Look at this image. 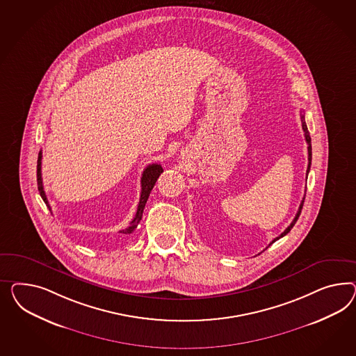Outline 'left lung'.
<instances>
[{"mask_svg":"<svg viewBox=\"0 0 356 356\" xmlns=\"http://www.w3.org/2000/svg\"><path fill=\"white\" fill-rule=\"evenodd\" d=\"M300 120H302V128H303V131H305V137H306V143H307V149H308V167H307V175L309 172V167H311V159H312V147H311V137H309V132H308L307 124H306V122H305V114H303V111H302V115H300ZM303 202H305V200L300 202V206H299L298 212H297V215H296V218H294V220L291 221V224L289 225L288 228L285 229V231L282 232L281 234H280L279 237H276L275 240L272 241L269 245H272L273 242H276V241L280 240L281 237H284V236H286L289 232L291 231V228L294 227V224L297 222L298 220L299 215H300V211H302V207H303ZM268 245V246H269Z\"/></svg>","mask_w":356,"mask_h":356,"instance_id":"8db88e82","label":"left lung"}]
</instances>
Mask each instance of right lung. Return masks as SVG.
Returning <instances> with one entry per match:
<instances>
[{
  "label": "right lung",
  "instance_id": "right-lung-1",
  "mask_svg": "<svg viewBox=\"0 0 356 356\" xmlns=\"http://www.w3.org/2000/svg\"><path fill=\"white\" fill-rule=\"evenodd\" d=\"M41 159H42V153L40 152L39 158H38V188H39L40 195L42 198V201L45 202V204L48 206L49 210L50 206H49L48 198L45 195L44 192V185H42V177H41ZM163 172V168L161 164H150L145 168L144 173H143V177H141V197H140V202H138V207H137V212H136L135 218L134 220L131 221V225L128 228H125L124 231L120 232L123 234H131L134 233L138 222L143 218V212H144L145 203L149 198V194L152 192V189L154 188V185L156 183L158 177L161 176V173Z\"/></svg>",
  "mask_w": 356,
  "mask_h": 356
}]
</instances>
